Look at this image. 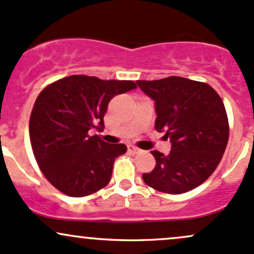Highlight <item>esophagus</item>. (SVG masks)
<instances>
[{
    "mask_svg": "<svg viewBox=\"0 0 254 254\" xmlns=\"http://www.w3.org/2000/svg\"><path fill=\"white\" fill-rule=\"evenodd\" d=\"M127 151H129V153H132V154H137V153H139V149L137 147H135V145L129 144L127 145Z\"/></svg>",
    "mask_w": 254,
    "mask_h": 254,
    "instance_id": "34e87169",
    "label": "esophagus"
}]
</instances>
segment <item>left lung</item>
Here are the masks:
<instances>
[{"label": "left lung", "instance_id": "left-lung-1", "mask_svg": "<svg viewBox=\"0 0 254 254\" xmlns=\"http://www.w3.org/2000/svg\"><path fill=\"white\" fill-rule=\"evenodd\" d=\"M136 83L154 100L156 131L171 142L167 155L151 151L156 165L143 182L171 194L199 186L216 170L228 142L222 99L209 84L180 76Z\"/></svg>", "mask_w": 254, "mask_h": 254}]
</instances>
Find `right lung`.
<instances>
[{
    "label": "right lung",
    "mask_w": 254,
    "mask_h": 254,
    "mask_svg": "<svg viewBox=\"0 0 254 254\" xmlns=\"http://www.w3.org/2000/svg\"><path fill=\"white\" fill-rule=\"evenodd\" d=\"M135 88L132 81L71 75L38 95L30 118L32 149L57 190L83 197L110 183L116 157L123 155L127 145L110 144L90 132L104 130L111 99Z\"/></svg>",
    "instance_id": "add662e5"
}]
</instances>
